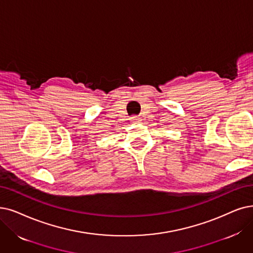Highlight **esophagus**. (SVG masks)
<instances>
[{
  "mask_svg": "<svg viewBox=\"0 0 253 253\" xmlns=\"http://www.w3.org/2000/svg\"><path fill=\"white\" fill-rule=\"evenodd\" d=\"M139 118H140V117H138V116H133V117H132L133 120H137V119H139Z\"/></svg>",
  "mask_w": 253,
  "mask_h": 253,
  "instance_id": "esophagus-1",
  "label": "esophagus"
}]
</instances>
